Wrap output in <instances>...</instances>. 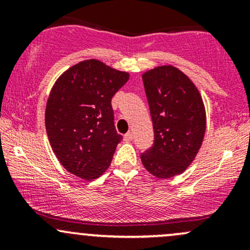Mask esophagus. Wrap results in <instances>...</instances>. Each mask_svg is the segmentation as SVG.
<instances>
[{"label":"esophagus","mask_w":250,"mask_h":250,"mask_svg":"<svg viewBox=\"0 0 250 250\" xmlns=\"http://www.w3.org/2000/svg\"><path fill=\"white\" fill-rule=\"evenodd\" d=\"M133 134L131 133H127L125 135V136H123V139H125V141H127V142H129V141H131V140H133Z\"/></svg>","instance_id":"obj_1"}]
</instances>
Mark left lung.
I'll list each match as a JSON object with an SVG mask.
<instances>
[{
  "mask_svg": "<svg viewBox=\"0 0 250 250\" xmlns=\"http://www.w3.org/2000/svg\"><path fill=\"white\" fill-rule=\"evenodd\" d=\"M154 127V145L141 154L145 168L157 179L182 174L199 153L206 128V108L199 89L174 65L142 74Z\"/></svg>",
  "mask_w": 250,
  "mask_h": 250,
  "instance_id": "8db88e82",
  "label": "left lung"
}]
</instances>
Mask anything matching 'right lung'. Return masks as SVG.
<instances>
[{
    "mask_svg": "<svg viewBox=\"0 0 250 250\" xmlns=\"http://www.w3.org/2000/svg\"><path fill=\"white\" fill-rule=\"evenodd\" d=\"M129 73L99 60L76 63L51 88L45 129L60 163L80 179L93 181L107 170L122 136L114 125L111 97Z\"/></svg>",
    "mask_w": 250,
    "mask_h": 250,
    "instance_id": "add662e5",
    "label": "right lung"
}]
</instances>
